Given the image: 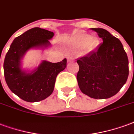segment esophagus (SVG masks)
I'll list each match as a JSON object with an SVG mask.
<instances>
[{"label": "esophagus", "mask_w": 134, "mask_h": 134, "mask_svg": "<svg viewBox=\"0 0 134 134\" xmlns=\"http://www.w3.org/2000/svg\"><path fill=\"white\" fill-rule=\"evenodd\" d=\"M71 60V57H70V56H68V62H70Z\"/></svg>", "instance_id": "obj_1"}]
</instances>
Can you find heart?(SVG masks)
<instances>
[{"label": "heart", "mask_w": 134, "mask_h": 134, "mask_svg": "<svg viewBox=\"0 0 134 134\" xmlns=\"http://www.w3.org/2000/svg\"><path fill=\"white\" fill-rule=\"evenodd\" d=\"M92 41V37L89 35H81L74 39V44L80 48H84L88 46Z\"/></svg>", "instance_id": "b5f03b06"}]
</instances>
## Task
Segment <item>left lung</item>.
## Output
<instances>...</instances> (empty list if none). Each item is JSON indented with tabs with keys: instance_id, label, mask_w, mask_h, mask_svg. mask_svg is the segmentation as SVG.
I'll use <instances>...</instances> for the list:
<instances>
[{
	"instance_id": "left-lung-1",
	"label": "left lung",
	"mask_w": 134,
	"mask_h": 134,
	"mask_svg": "<svg viewBox=\"0 0 134 134\" xmlns=\"http://www.w3.org/2000/svg\"><path fill=\"white\" fill-rule=\"evenodd\" d=\"M102 38L95 51L79 58L77 81L83 93L96 99L116 95L129 76V60L121 42L103 28H91Z\"/></svg>"
}]
</instances>
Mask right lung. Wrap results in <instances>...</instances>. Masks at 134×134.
<instances>
[{
    "mask_svg": "<svg viewBox=\"0 0 134 134\" xmlns=\"http://www.w3.org/2000/svg\"><path fill=\"white\" fill-rule=\"evenodd\" d=\"M54 34L41 28H33L15 38L5 57L3 70L10 90L28 102L46 99L53 91L55 79L66 67V58L58 63L43 60L30 73L22 71L20 61L28 50L46 48Z\"/></svg>",
    "mask_w": 134,
    "mask_h": 134,
    "instance_id": "add662e5",
    "label": "right lung"
}]
</instances>
